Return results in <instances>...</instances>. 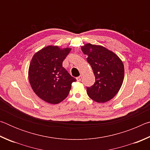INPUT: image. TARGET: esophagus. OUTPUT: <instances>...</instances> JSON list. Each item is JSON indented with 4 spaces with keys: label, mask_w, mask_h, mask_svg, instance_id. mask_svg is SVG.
I'll list each match as a JSON object with an SVG mask.
<instances>
[{
    "label": "esophagus",
    "mask_w": 150,
    "mask_h": 150,
    "mask_svg": "<svg viewBox=\"0 0 150 150\" xmlns=\"http://www.w3.org/2000/svg\"><path fill=\"white\" fill-rule=\"evenodd\" d=\"M76 79H77V81H81V79H82V76L80 75L79 77H77V78H76Z\"/></svg>",
    "instance_id": "34e87169"
}]
</instances>
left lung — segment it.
Listing matches in <instances>:
<instances>
[{"label":"left lung","instance_id":"8db88e82","mask_svg":"<svg viewBox=\"0 0 150 150\" xmlns=\"http://www.w3.org/2000/svg\"><path fill=\"white\" fill-rule=\"evenodd\" d=\"M83 54L91 65L95 82L87 87L88 96L97 103H106L118 93L123 83L124 67L117 55L98 45L85 44L81 46Z\"/></svg>","mask_w":150,"mask_h":150}]
</instances>
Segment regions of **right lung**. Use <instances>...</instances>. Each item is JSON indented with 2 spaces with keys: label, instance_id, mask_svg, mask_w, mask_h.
<instances>
[{
  "label": "right lung",
  "instance_id": "right-lung-1",
  "mask_svg": "<svg viewBox=\"0 0 150 150\" xmlns=\"http://www.w3.org/2000/svg\"><path fill=\"white\" fill-rule=\"evenodd\" d=\"M71 50V47L51 45L32 57L28 69L30 84L36 95L45 102L54 105L62 102L76 81L62 66Z\"/></svg>",
  "mask_w": 150,
  "mask_h": 150
}]
</instances>
